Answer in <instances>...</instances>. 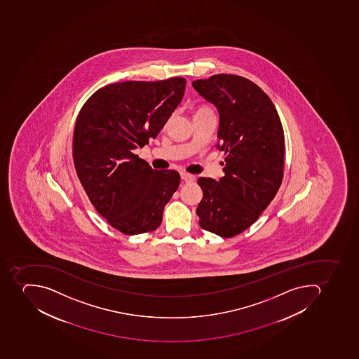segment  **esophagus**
I'll list each match as a JSON object with an SVG mask.
<instances>
[{"label": "esophagus", "instance_id": "34e87169", "mask_svg": "<svg viewBox=\"0 0 359 359\" xmlns=\"http://www.w3.org/2000/svg\"><path fill=\"white\" fill-rule=\"evenodd\" d=\"M181 177L185 183H192V182L195 181V176L187 174V172H182Z\"/></svg>", "mask_w": 359, "mask_h": 359}]
</instances>
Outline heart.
<instances>
[{
  "label": "heart",
  "instance_id": "heart-1",
  "mask_svg": "<svg viewBox=\"0 0 359 359\" xmlns=\"http://www.w3.org/2000/svg\"><path fill=\"white\" fill-rule=\"evenodd\" d=\"M200 111H210L209 109H201V110H198V112H200Z\"/></svg>",
  "mask_w": 359,
  "mask_h": 359
}]
</instances>
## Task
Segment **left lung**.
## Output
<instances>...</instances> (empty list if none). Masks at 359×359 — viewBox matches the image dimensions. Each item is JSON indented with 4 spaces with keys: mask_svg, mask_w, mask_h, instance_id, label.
<instances>
[{
    "mask_svg": "<svg viewBox=\"0 0 359 359\" xmlns=\"http://www.w3.org/2000/svg\"><path fill=\"white\" fill-rule=\"evenodd\" d=\"M219 112L217 148L224 151V176L200 177V226L222 238L245 231L280 189L284 131L275 105L259 86L237 75L219 74L192 83Z\"/></svg>",
    "mask_w": 359,
    "mask_h": 359,
    "instance_id": "8db88e82",
    "label": "left lung"
}]
</instances>
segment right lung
Here are the masks:
<instances>
[{"label":"right lung","mask_w":359,"mask_h":359,"mask_svg":"<svg viewBox=\"0 0 359 359\" xmlns=\"http://www.w3.org/2000/svg\"><path fill=\"white\" fill-rule=\"evenodd\" d=\"M187 79L114 83L83 105L74 129V165L96 211L125 234L154 231L181 176L153 170L133 150L161 133L183 99Z\"/></svg>","instance_id":"obj_1"}]
</instances>
